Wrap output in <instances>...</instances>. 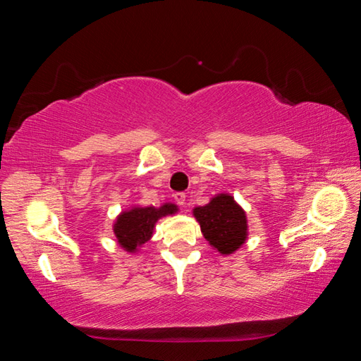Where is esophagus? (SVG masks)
Instances as JSON below:
<instances>
[{"label": "esophagus", "mask_w": 361, "mask_h": 361, "mask_svg": "<svg viewBox=\"0 0 361 361\" xmlns=\"http://www.w3.org/2000/svg\"><path fill=\"white\" fill-rule=\"evenodd\" d=\"M173 197L178 205H186V194L185 192H175Z\"/></svg>", "instance_id": "34e87169"}]
</instances>
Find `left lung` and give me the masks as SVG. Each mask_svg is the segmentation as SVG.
<instances>
[{"instance_id": "obj_1", "label": "left lung", "mask_w": 361, "mask_h": 361, "mask_svg": "<svg viewBox=\"0 0 361 361\" xmlns=\"http://www.w3.org/2000/svg\"><path fill=\"white\" fill-rule=\"evenodd\" d=\"M205 240L224 256L235 253L248 239L247 213L228 192L215 194L209 204L192 209Z\"/></svg>"}]
</instances>
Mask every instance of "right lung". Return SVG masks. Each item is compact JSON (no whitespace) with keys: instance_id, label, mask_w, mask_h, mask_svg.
Here are the masks:
<instances>
[{"instance_id":"1","label":"right lung","mask_w":361,"mask_h":361,"mask_svg":"<svg viewBox=\"0 0 361 361\" xmlns=\"http://www.w3.org/2000/svg\"><path fill=\"white\" fill-rule=\"evenodd\" d=\"M178 212V205L172 202H164L159 207L130 205L122 210L113 223L116 243L127 253L140 252L154 234L159 219L176 215Z\"/></svg>"}]
</instances>
